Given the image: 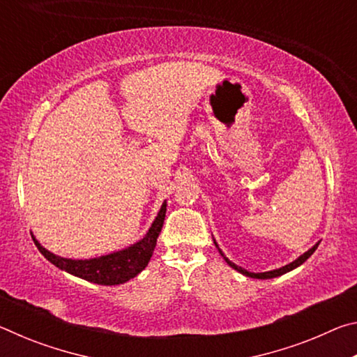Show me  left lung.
Masks as SVG:
<instances>
[{"instance_id":"left-lung-1","label":"left lung","mask_w":357,"mask_h":357,"mask_svg":"<svg viewBox=\"0 0 357 357\" xmlns=\"http://www.w3.org/2000/svg\"><path fill=\"white\" fill-rule=\"evenodd\" d=\"M214 244H215V247H217V250H219L220 252V255L223 257V258H225V261L229 264V266H231V268L233 269H236L238 271V273H241V274H244V275H247V277H252V279H274V277H279V275H283V274H287V273H289V271H293V269H296V268H298V266H301L302 263H304V261H307V259H309V257L312 255V253L313 252H315L317 250V247H318V244L319 243H317L315 245H313L312 247V249H309V250H307L305 253H302V255L299 257V258H296L294 259V261H291V263H289V264H287V266H282V268H279V269H274V271H268V273H249V271H247V269H243V268H241V266H236V264H234V263H231V261H229V259L225 257V255H223V252L219 249V245H217V243H215V241H214Z\"/></svg>"}]
</instances>
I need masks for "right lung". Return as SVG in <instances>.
Returning a JSON list of instances; mask_svg holds the SVG:
<instances>
[{
    "mask_svg": "<svg viewBox=\"0 0 357 357\" xmlns=\"http://www.w3.org/2000/svg\"><path fill=\"white\" fill-rule=\"evenodd\" d=\"M167 213V202L160 206L159 214L149 227L148 233L138 243L132 244L128 249L113 252L110 255H102L98 258L89 259H72L58 257L55 253L48 252L45 247L39 244L33 234V241L39 252L48 261L55 264L56 268L66 271L72 275L80 277L83 280L98 283V285H121L130 279H134L142 271L146 268L153 252L155 249L157 238H159L160 229L164 227Z\"/></svg>",
    "mask_w": 357,
    "mask_h": 357,
    "instance_id": "right-lung-1",
    "label": "right lung"
}]
</instances>
